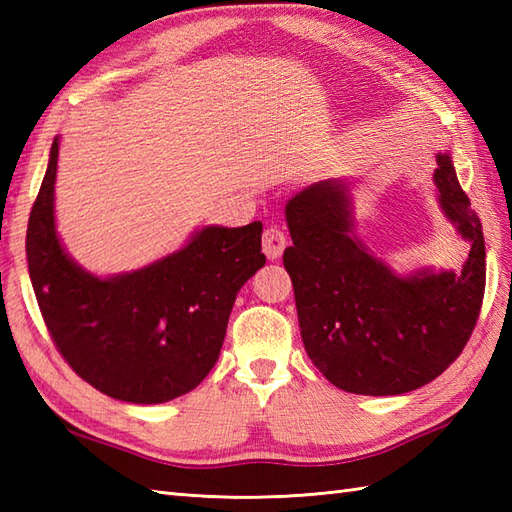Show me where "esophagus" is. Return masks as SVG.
<instances>
[{"mask_svg":"<svg viewBox=\"0 0 512 512\" xmlns=\"http://www.w3.org/2000/svg\"><path fill=\"white\" fill-rule=\"evenodd\" d=\"M286 244H288L286 233L281 231L279 226H270V228H266L264 235H262V248H264V253H266V257H268V259H277V257H281V253H284Z\"/></svg>","mask_w":512,"mask_h":512,"instance_id":"esophagus-1","label":"esophagus"}]
</instances>
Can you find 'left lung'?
I'll use <instances>...</instances> for the list:
<instances>
[{
  "label": "left lung",
  "mask_w": 512,
  "mask_h": 512,
  "mask_svg": "<svg viewBox=\"0 0 512 512\" xmlns=\"http://www.w3.org/2000/svg\"><path fill=\"white\" fill-rule=\"evenodd\" d=\"M433 173L447 220L471 244L460 273L422 268L402 277L354 235L352 184L321 180L286 204L295 288L310 361L343 391L398 396L431 383L471 339L486 286L482 222L449 154Z\"/></svg>",
  "instance_id": "1"
}]
</instances>
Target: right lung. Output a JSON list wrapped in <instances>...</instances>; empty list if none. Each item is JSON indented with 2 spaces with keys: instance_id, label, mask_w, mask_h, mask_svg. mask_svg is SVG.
Returning <instances> with one entry per match:
<instances>
[{
  "instance_id": "obj_1",
  "label": "right lung",
  "mask_w": 512,
  "mask_h": 512,
  "mask_svg": "<svg viewBox=\"0 0 512 512\" xmlns=\"http://www.w3.org/2000/svg\"><path fill=\"white\" fill-rule=\"evenodd\" d=\"M59 136L32 204L26 255L54 345L110 398L158 405L198 387L220 356L239 288L266 264L262 224L204 226L187 246L134 273L96 277L54 228Z\"/></svg>"
}]
</instances>
